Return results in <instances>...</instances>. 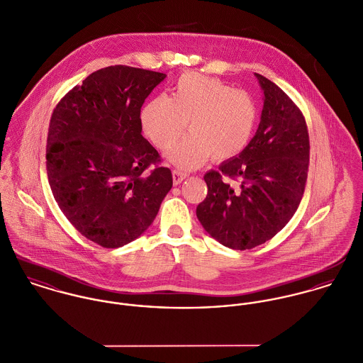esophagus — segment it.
Returning <instances> with one entry per match:
<instances>
[{"instance_id":"1","label":"esophagus","mask_w":363,"mask_h":363,"mask_svg":"<svg viewBox=\"0 0 363 363\" xmlns=\"http://www.w3.org/2000/svg\"><path fill=\"white\" fill-rule=\"evenodd\" d=\"M187 173H183V172H180V170H173V184L174 186H177V184H180L184 179H187Z\"/></svg>"}]
</instances>
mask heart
Segmentation results:
<instances>
[{
	"label": "heart",
	"instance_id": "b5f03b06",
	"mask_svg": "<svg viewBox=\"0 0 363 363\" xmlns=\"http://www.w3.org/2000/svg\"><path fill=\"white\" fill-rule=\"evenodd\" d=\"M257 104L245 91H236L220 79L190 72L182 75L172 98L156 95L143 107L144 133L159 150L172 148L167 155L183 170H191L209 157L228 160L249 144L257 123Z\"/></svg>",
	"mask_w": 363,
	"mask_h": 363
}]
</instances>
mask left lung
<instances>
[{"label": "left lung", "mask_w": 363, "mask_h": 363, "mask_svg": "<svg viewBox=\"0 0 363 363\" xmlns=\"http://www.w3.org/2000/svg\"><path fill=\"white\" fill-rule=\"evenodd\" d=\"M264 92L259 128L247 147L204 176L208 193L197 218L211 238L247 250L274 238L302 200L309 169V133L298 106L256 74Z\"/></svg>", "instance_id": "obj_1"}]
</instances>
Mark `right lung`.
<instances>
[{"label": "right lung", "instance_id": "obj_1", "mask_svg": "<svg viewBox=\"0 0 363 363\" xmlns=\"http://www.w3.org/2000/svg\"><path fill=\"white\" fill-rule=\"evenodd\" d=\"M166 74L127 65L92 72L55 106L46 164L52 196L86 239L106 249L140 238L173 180L143 137L141 107Z\"/></svg>", "mask_w": 363, "mask_h": 363}]
</instances>
